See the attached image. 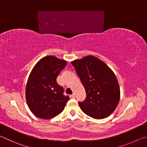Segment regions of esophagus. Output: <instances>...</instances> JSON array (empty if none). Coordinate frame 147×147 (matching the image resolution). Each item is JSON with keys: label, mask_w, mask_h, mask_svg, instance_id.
I'll return each instance as SVG.
<instances>
[{"label": "esophagus", "mask_w": 147, "mask_h": 147, "mask_svg": "<svg viewBox=\"0 0 147 147\" xmlns=\"http://www.w3.org/2000/svg\"><path fill=\"white\" fill-rule=\"evenodd\" d=\"M75 96H76V94H75V93H73L71 95V98H75Z\"/></svg>", "instance_id": "esophagus-1"}]
</instances>
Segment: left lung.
<instances>
[{
	"label": "left lung",
	"mask_w": 147,
	"mask_h": 147,
	"mask_svg": "<svg viewBox=\"0 0 147 147\" xmlns=\"http://www.w3.org/2000/svg\"><path fill=\"white\" fill-rule=\"evenodd\" d=\"M86 92L79 102L82 111L91 117L104 119L110 115L120 99V88L112 70L100 59L88 56L71 61Z\"/></svg>",
	"instance_id": "obj_1"
}]
</instances>
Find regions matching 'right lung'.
Listing matches in <instances>:
<instances>
[{
  "mask_svg": "<svg viewBox=\"0 0 147 147\" xmlns=\"http://www.w3.org/2000/svg\"><path fill=\"white\" fill-rule=\"evenodd\" d=\"M67 62L53 56L41 58L34 67L26 86V99L34 115L50 119L59 115L69 100L56 78Z\"/></svg>",
  "mask_w": 147,
  "mask_h": 147,
  "instance_id": "1",
  "label": "right lung"
}]
</instances>
